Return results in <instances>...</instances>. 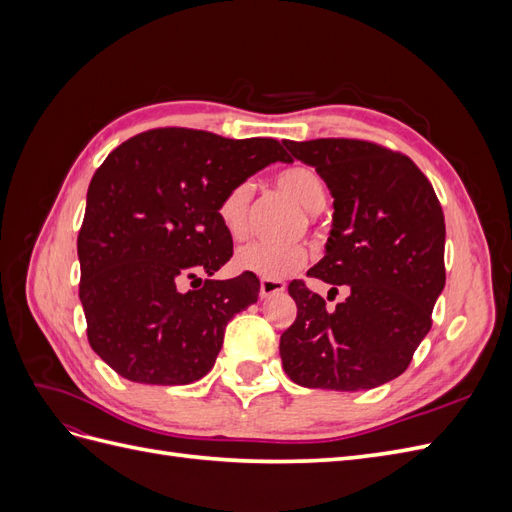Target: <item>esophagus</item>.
I'll return each instance as SVG.
<instances>
[{
    "mask_svg": "<svg viewBox=\"0 0 512 512\" xmlns=\"http://www.w3.org/2000/svg\"><path fill=\"white\" fill-rule=\"evenodd\" d=\"M286 284L282 280H267V277H262L260 280V299H267L271 294H280L284 292Z\"/></svg>",
    "mask_w": 512,
    "mask_h": 512,
    "instance_id": "34e87169",
    "label": "esophagus"
}]
</instances>
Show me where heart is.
I'll use <instances>...</instances> for the list:
<instances>
[{"instance_id":"1","label":"heart","mask_w":512,"mask_h":512,"mask_svg":"<svg viewBox=\"0 0 512 512\" xmlns=\"http://www.w3.org/2000/svg\"><path fill=\"white\" fill-rule=\"evenodd\" d=\"M277 188L288 194L294 203L303 207L307 213H316L324 207L327 200V190L324 181L309 166H288L280 170L275 177ZM252 188L250 183H235L224 192L218 203V220L222 228L232 239L243 237L245 220H247V203H250ZM307 262V254L303 247L297 245H271V243H247L235 256V265L239 271L254 273L267 280H277L286 277L294 271H299Z\"/></svg>"}]
</instances>
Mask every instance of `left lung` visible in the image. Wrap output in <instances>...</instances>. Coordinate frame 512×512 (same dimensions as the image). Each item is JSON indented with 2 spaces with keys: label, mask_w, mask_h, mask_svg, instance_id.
I'll list each match as a JSON object with an SVG mask.
<instances>
[{
  "label": "left lung",
  "mask_w": 512,
  "mask_h": 512,
  "mask_svg": "<svg viewBox=\"0 0 512 512\" xmlns=\"http://www.w3.org/2000/svg\"><path fill=\"white\" fill-rule=\"evenodd\" d=\"M333 196L324 258L307 275L346 286L327 309L303 280L288 286L297 320L280 337L288 378L307 389L365 391L408 369L446 282L444 213L408 156L359 138L284 141ZM337 290V288H333Z\"/></svg>",
  "instance_id": "left-lung-1"
}]
</instances>
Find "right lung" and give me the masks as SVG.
<instances>
[{"label": "right lung", "mask_w": 512, "mask_h": 512, "mask_svg": "<svg viewBox=\"0 0 512 512\" xmlns=\"http://www.w3.org/2000/svg\"><path fill=\"white\" fill-rule=\"evenodd\" d=\"M277 160L290 162L275 138L188 128L141 132L108 153L89 183L76 247L89 346L119 376L168 386L209 374L226 324L260 290L254 273L209 280L232 256L218 203ZM181 279L199 286L181 293Z\"/></svg>", "instance_id": "right-lung-1"}]
</instances>
